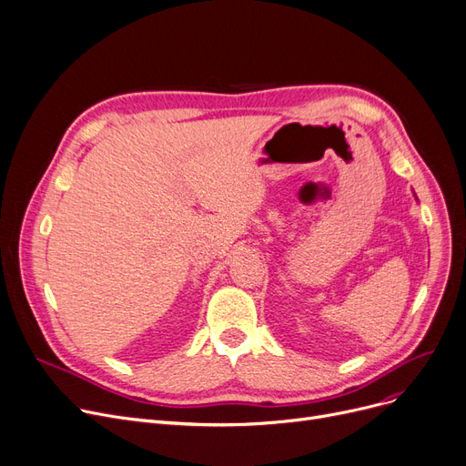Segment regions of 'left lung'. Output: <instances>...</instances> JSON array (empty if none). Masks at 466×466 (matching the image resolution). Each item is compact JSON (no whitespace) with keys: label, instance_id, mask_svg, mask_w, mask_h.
Segmentation results:
<instances>
[{"label":"left lung","instance_id":"8db88e82","mask_svg":"<svg viewBox=\"0 0 466 466\" xmlns=\"http://www.w3.org/2000/svg\"><path fill=\"white\" fill-rule=\"evenodd\" d=\"M413 195H415V193H413ZM415 198H417V197H415Z\"/></svg>","mask_w":466,"mask_h":466}]
</instances>
